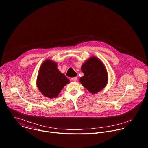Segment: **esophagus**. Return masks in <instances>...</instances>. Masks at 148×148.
Listing matches in <instances>:
<instances>
[{
  "instance_id": "1",
  "label": "esophagus",
  "mask_w": 148,
  "mask_h": 148,
  "mask_svg": "<svg viewBox=\"0 0 148 148\" xmlns=\"http://www.w3.org/2000/svg\"><path fill=\"white\" fill-rule=\"evenodd\" d=\"M71 80L73 82H76L77 80V77H72L71 78Z\"/></svg>"
}]
</instances>
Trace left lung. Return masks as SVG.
Listing matches in <instances>:
<instances>
[{
    "mask_svg": "<svg viewBox=\"0 0 148 148\" xmlns=\"http://www.w3.org/2000/svg\"><path fill=\"white\" fill-rule=\"evenodd\" d=\"M84 76L80 78L82 85L90 92L95 94L103 89L108 81L106 68L98 58L92 57L82 66Z\"/></svg>",
    "mask_w": 148,
    "mask_h": 148,
    "instance_id": "obj_1",
    "label": "left lung"
}]
</instances>
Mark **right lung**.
Instances as JSON below:
<instances>
[{
    "mask_svg": "<svg viewBox=\"0 0 148 148\" xmlns=\"http://www.w3.org/2000/svg\"><path fill=\"white\" fill-rule=\"evenodd\" d=\"M57 63L45 60L41 66L37 76V86L42 94L49 98L56 97L69 80L57 68Z\"/></svg>",
    "mask_w": 148,
    "mask_h": 148,
    "instance_id": "1",
    "label": "right lung"
}]
</instances>
